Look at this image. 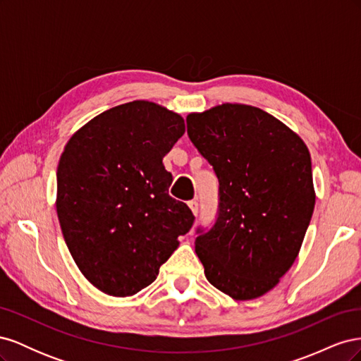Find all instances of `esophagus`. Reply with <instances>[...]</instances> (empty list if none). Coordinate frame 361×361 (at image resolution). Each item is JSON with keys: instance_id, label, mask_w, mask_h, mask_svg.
Wrapping results in <instances>:
<instances>
[{"instance_id": "34e87169", "label": "esophagus", "mask_w": 361, "mask_h": 361, "mask_svg": "<svg viewBox=\"0 0 361 361\" xmlns=\"http://www.w3.org/2000/svg\"><path fill=\"white\" fill-rule=\"evenodd\" d=\"M188 206H190V209H191V212H192L194 215L199 214V202H197V200L188 202Z\"/></svg>"}]
</instances>
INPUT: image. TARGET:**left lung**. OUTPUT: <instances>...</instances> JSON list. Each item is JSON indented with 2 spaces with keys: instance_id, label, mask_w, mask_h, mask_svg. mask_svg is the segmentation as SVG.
Listing matches in <instances>:
<instances>
[{
  "instance_id": "8db88e82",
  "label": "left lung",
  "mask_w": 361,
  "mask_h": 361,
  "mask_svg": "<svg viewBox=\"0 0 361 361\" xmlns=\"http://www.w3.org/2000/svg\"><path fill=\"white\" fill-rule=\"evenodd\" d=\"M187 128L220 182L216 221L195 238L204 276L233 300L259 298L293 265L310 224V152L279 118L244 104L191 113Z\"/></svg>"
}]
</instances>
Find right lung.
Masks as SVG:
<instances>
[{
    "mask_svg": "<svg viewBox=\"0 0 361 361\" xmlns=\"http://www.w3.org/2000/svg\"><path fill=\"white\" fill-rule=\"evenodd\" d=\"M183 118L134 101L92 118L64 146L57 169V215L76 267L94 288L130 297L154 283L194 215L169 195L166 157Z\"/></svg>",
    "mask_w": 361,
    "mask_h": 361,
    "instance_id": "obj_1",
    "label": "right lung"
}]
</instances>
